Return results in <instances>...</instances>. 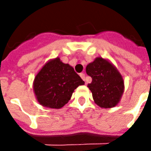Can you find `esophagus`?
<instances>
[{
    "mask_svg": "<svg viewBox=\"0 0 151 151\" xmlns=\"http://www.w3.org/2000/svg\"><path fill=\"white\" fill-rule=\"evenodd\" d=\"M80 77L82 78V80H84V81H85V80H86V75H85V73H80Z\"/></svg>",
    "mask_w": 151,
    "mask_h": 151,
    "instance_id": "esophagus-1",
    "label": "esophagus"
}]
</instances>
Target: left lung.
<instances>
[{
	"label": "left lung",
	"instance_id": "1",
	"mask_svg": "<svg viewBox=\"0 0 151 151\" xmlns=\"http://www.w3.org/2000/svg\"><path fill=\"white\" fill-rule=\"evenodd\" d=\"M86 71L92 78L87 86L95 104L102 108H111L119 104L124 91V82L116 67L109 60L99 56L86 65Z\"/></svg>",
	"mask_w": 151,
	"mask_h": 151
}]
</instances>
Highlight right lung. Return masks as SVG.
Returning a JSON list of instances; mask_svg holds the SVG:
<instances>
[{"label":"right lung","instance_id":"obj_1","mask_svg":"<svg viewBox=\"0 0 151 151\" xmlns=\"http://www.w3.org/2000/svg\"><path fill=\"white\" fill-rule=\"evenodd\" d=\"M84 84L72 66L56 57L47 61L37 73L33 91L40 105L60 109L69 101L74 90Z\"/></svg>","mask_w":151,"mask_h":151}]
</instances>
